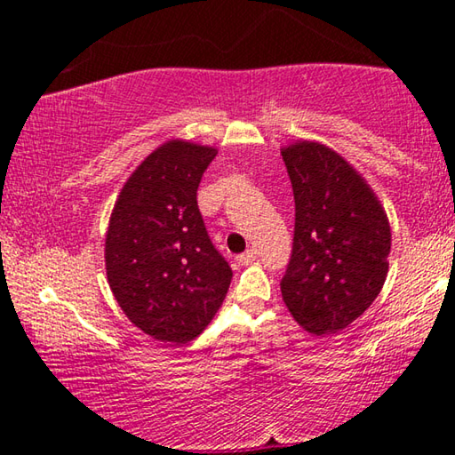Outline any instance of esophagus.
Instances as JSON below:
<instances>
[{
	"mask_svg": "<svg viewBox=\"0 0 455 455\" xmlns=\"http://www.w3.org/2000/svg\"><path fill=\"white\" fill-rule=\"evenodd\" d=\"M255 259H257V251H255V249L244 251L243 255L236 257V260H238V263H241V265H249V263H252V260H255Z\"/></svg>",
	"mask_w": 455,
	"mask_h": 455,
	"instance_id": "obj_1",
	"label": "esophagus"
}]
</instances>
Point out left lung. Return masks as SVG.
Instances as JSON below:
<instances>
[{"label":"left lung","mask_w":455,"mask_h":455,"mask_svg":"<svg viewBox=\"0 0 455 455\" xmlns=\"http://www.w3.org/2000/svg\"><path fill=\"white\" fill-rule=\"evenodd\" d=\"M281 154L295 196L283 301L309 333H337L383 287L391 251L387 214L363 176L329 146L299 140Z\"/></svg>","instance_id":"8db88e82"}]
</instances>
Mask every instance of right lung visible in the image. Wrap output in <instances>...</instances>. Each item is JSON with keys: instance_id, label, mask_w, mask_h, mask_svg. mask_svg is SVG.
I'll list each match as a JSON object with an SVG mask.
<instances>
[{"instance_id": "right-lung-1", "label": "right lung", "mask_w": 455, "mask_h": 455, "mask_svg": "<svg viewBox=\"0 0 455 455\" xmlns=\"http://www.w3.org/2000/svg\"><path fill=\"white\" fill-rule=\"evenodd\" d=\"M217 148L168 140L130 174L106 233V275L126 317L158 341L188 343L227 297L233 271L214 249L196 190Z\"/></svg>"}]
</instances>
